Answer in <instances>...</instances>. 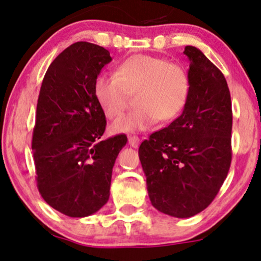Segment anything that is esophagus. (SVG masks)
<instances>
[{
  "label": "esophagus",
  "instance_id": "obj_1",
  "mask_svg": "<svg viewBox=\"0 0 261 261\" xmlns=\"http://www.w3.org/2000/svg\"><path fill=\"white\" fill-rule=\"evenodd\" d=\"M128 143H129L132 147L137 148L139 146V144H140V139L135 137V135H129V137H128Z\"/></svg>",
  "mask_w": 261,
  "mask_h": 261
}]
</instances>
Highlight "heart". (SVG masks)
Instances as JSON below:
<instances>
[{"mask_svg":"<svg viewBox=\"0 0 261 261\" xmlns=\"http://www.w3.org/2000/svg\"><path fill=\"white\" fill-rule=\"evenodd\" d=\"M93 93L108 117L120 116L134 93L133 110L115 121L114 133L144 130L158 121L168 122L181 113L189 93V77L184 67L148 55L128 57L116 72H101Z\"/></svg>","mask_w":261,"mask_h":261,"instance_id":"1","label":"heart"}]
</instances>
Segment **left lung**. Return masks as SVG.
<instances>
[{
  "label": "left lung",
  "instance_id": "obj_1",
  "mask_svg": "<svg viewBox=\"0 0 261 261\" xmlns=\"http://www.w3.org/2000/svg\"><path fill=\"white\" fill-rule=\"evenodd\" d=\"M189 93L182 114L139 147L151 204L188 218L215 199L231 163V98L221 70L192 45Z\"/></svg>",
  "mask_w": 261,
  "mask_h": 261
}]
</instances>
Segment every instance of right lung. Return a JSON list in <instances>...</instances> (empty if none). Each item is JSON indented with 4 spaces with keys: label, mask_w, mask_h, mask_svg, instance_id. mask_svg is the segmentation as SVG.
I'll use <instances>...</instances> for the list:
<instances>
[{
    "label": "right lung",
    "mask_w": 261,
    "mask_h": 261,
    "mask_svg": "<svg viewBox=\"0 0 261 261\" xmlns=\"http://www.w3.org/2000/svg\"><path fill=\"white\" fill-rule=\"evenodd\" d=\"M111 60L103 46L74 43L53 61L40 87L32 138L37 187L68 217H87L107 204L115 161L127 144L123 134L99 140L107 121L93 84Z\"/></svg>",
    "instance_id": "1"
}]
</instances>
